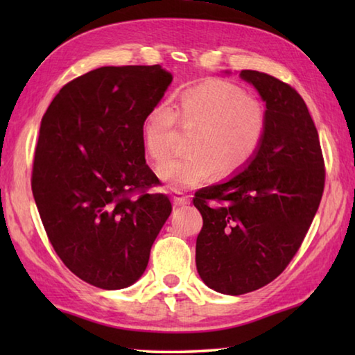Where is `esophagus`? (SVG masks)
I'll return each instance as SVG.
<instances>
[{"instance_id":"esophagus-1","label":"esophagus","mask_w":355,"mask_h":355,"mask_svg":"<svg viewBox=\"0 0 355 355\" xmlns=\"http://www.w3.org/2000/svg\"><path fill=\"white\" fill-rule=\"evenodd\" d=\"M172 202L175 207H184L189 203V199H188V196H183L182 192H175V194L172 196Z\"/></svg>"}]
</instances>
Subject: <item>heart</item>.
Instances as JSON below:
<instances>
[{
    "label": "heart",
    "instance_id": "heart-1",
    "mask_svg": "<svg viewBox=\"0 0 355 355\" xmlns=\"http://www.w3.org/2000/svg\"><path fill=\"white\" fill-rule=\"evenodd\" d=\"M197 128L191 136L192 153L159 169L173 191L194 188L213 177H228L244 169L260 148L266 131V112L241 86L207 80L180 95L177 111L167 103L150 107L142 122V144L156 166L164 164L175 148L177 125Z\"/></svg>",
    "mask_w": 355,
    "mask_h": 355
}]
</instances>
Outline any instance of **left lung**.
Wrapping results in <instances>:
<instances>
[{
	"label": "left lung",
	"instance_id": "1",
	"mask_svg": "<svg viewBox=\"0 0 355 355\" xmlns=\"http://www.w3.org/2000/svg\"><path fill=\"white\" fill-rule=\"evenodd\" d=\"M239 76L266 103V131L235 177L196 192L203 227L196 243L200 279L239 296L268 285L296 255L320 207L326 171L307 105L284 81L257 70Z\"/></svg>",
	"mask_w": 355,
	"mask_h": 355
}]
</instances>
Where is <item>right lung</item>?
<instances>
[{
  "label": "right lung",
  "mask_w": 355,
  "mask_h": 355,
  "mask_svg": "<svg viewBox=\"0 0 355 355\" xmlns=\"http://www.w3.org/2000/svg\"><path fill=\"white\" fill-rule=\"evenodd\" d=\"M172 75L161 65L100 67L65 84L42 117L31 188L53 249L101 290L133 285L172 211L146 164L142 122ZM135 193H139L137 198Z\"/></svg>",
  "instance_id": "right-lung-1"
}]
</instances>
